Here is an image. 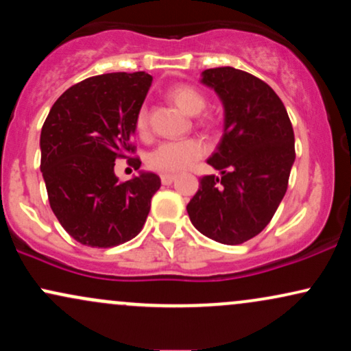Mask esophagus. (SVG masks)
I'll return each mask as SVG.
<instances>
[{"mask_svg":"<svg viewBox=\"0 0 351 351\" xmlns=\"http://www.w3.org/2000/svg\"><path fill=\"white\" fill-rule=\"evenodd\" d=\"M160 178H162V183L165 186H168V184H171L173 181H175V175H167V173H163V175H160Z\"/></svg>","mask_w":351,"mask_h":351,"instance_id":"obj_1","label":"esophagus"}]
</instances>
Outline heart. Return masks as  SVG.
<instances>
[{"label":"heart","instance_id":"b5f03b06","mask_svg":"<svg viewBox=\"0 0 351 351\" xmlns=\"http://www.w3.org/2000/svg\"><path fill=\"white\" fill-rule=\"evenodd\" d=\"M168 97L188 115L199 114L206 107V97H204L203 92L196 87L188 86V84H178V86L171 87L168 90ZM135 127L140 135H145L148 132V115L145 108H140L138 114H136ZM206 152L208 145L204 143V140L196 138V136L173 140V142L158 145L148 155L147 163L152 170L173 175V173H180L191 168Z\"/></svg>","mask_w":351,"mask_h":351}]
</instances>
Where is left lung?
Returning <instances> with one entry per match:
<instances>
[{
  "label": "left lung",
  "mask_w": 351,
  "mask_h": 351,
  "mask_svg": "<svg viewBox=\"0 0 351 351\" xmlns=\"http://www.w3.org/2000/svg\"><path fill=\"white\" fill-rule=\"evenodd\" d=\"M224 106V134L186 211L201 234L221 244H243L271 223L295 160L287 110L264 80L234 67L203 72Z\"/></svg>",
  "instance_id": "1"
}]
</instances>
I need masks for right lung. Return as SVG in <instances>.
<instances>
[{"instance_id": "obj_1", "label": "right lung", "mask_w": 351, "mask_h": 351, "mask_svg": "<svg viewBox=\"0 0 351 351\" xmlns=\"http://www.w3.org/2000/svg\"><path fill=\"white\" fill-rule=\"evenodd\" d=\"M147 72H114L67 88L41 130V171L52 213L75 241L114 247L142 231L152 196L162 186L155 173L119 181V158L140 168L130 138L152 86Z\"/></svg>"}]
</instances>
